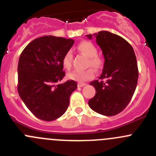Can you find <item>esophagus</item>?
<instances>
[{
	"instance_id": "34e87169",
	"label": "esophagus",
	"mask_w": 156,
	"mask_h": 156,
	"mask_svg": "<svg viewBox=\"0 0 156 156\" xmlns=\"http://www.w3.org/2000/svg\"><path fill=\"white\" fill-rule=\"evenodd\" d=\"M85 85H86L85 83H78V86L79 87H84V86H85Z\"/></svg>"
}]
</instances>
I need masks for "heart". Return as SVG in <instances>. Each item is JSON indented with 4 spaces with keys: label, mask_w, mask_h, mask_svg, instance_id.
Masks as SVG:
<instances>
[{
    "label": "heart",
    "mask_w": 156,
    "mask_h": 156,
    "mask_svg": "<svg viewBox=\"0 0 156 156\" xmlns=\"http://www.w3.org/2000/svg\"><path fill=\"white\" fill-rule=\"evenodd\" d=\"M78 50L86 56L89 58L88 65L90 66L94 69H99L101 66V59L97 56V49L93 43L90 41L81 42L77 47ZM73 53L71 50H68L63 56L62 59V63L66 69H70L72 67ZM94 76V73L91 69H87L85 71H73L68 74V78L71 80L84 82L92 79Z\"/></svg>",
    "instance_id": "b5f03b06"
}]
</instances>
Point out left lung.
<instances>
[{"mask_svg": "<svg viewBox=\"0 0 156 156\" xmlns=\"http://www.w3.org/2000/svg\"><path fill=\"white\" fill-rule=\"evenodd\" d=\"M93 36L103 51L105 62L99 78L101 81L90 83L97 92L88 104L99 114L115 115L128 105L136 90L139 75L136 56L131 45L117 34L101 31ZM93 36L87 37L91 39Z\"/></svg>", "mask_w": 156, "mask_h": 156, "instance_id": "8db88e82", "label": "left lung"}]
</instances>
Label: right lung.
<instances>
[{
    "mask_svg": "<svg viewBox=\"0 0 156 156\" xmlns=\"http://www.w3.org/2000/svg\"><path fill=\"white\" fill-rule=\"evenodd\" d=\"M74 42L73 39L43 36L30 42L20 55L17 90L37 119L53 121L68 108L77 83L70 80L61 84L66 75L62 59Z\"/></svg>",
    "mask_w": 156,
    "mask_h": 156,
    "instance_id": "add662e5",
    "label": "right lung"
}]
</instances>
